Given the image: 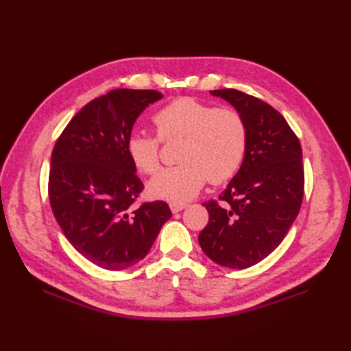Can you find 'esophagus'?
Returning a JSON list of instances; mask_svg holds the SVG:
<instances>
[{
	"instance_id": "esophagus-1",
	"label": "esophagus",
	"mask_w": 351,
	"mask_h": 351,
	"mask_svg": "<svg viewBox=\"0 0 351 351\" xmlns=\"http://www.w3.org/2000/svg\"><path fill=\"white\" fill-rule=\"evenodd\" d=\"M170 210H171V213H180V211H182L184 208H187V204H180V202H171L170 205Z\"/></svg>"
}]
</instances>
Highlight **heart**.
<instances>
[{"mask_svg":"<svg viewBox=\"0 0 351 351\" xmlns=\"http://www.w3.org/2000/svg\"><path fill=\"white\" fill-rule=\"evenodd\" d=\"M156 136L132 132L126 154L140 173L154 175L160 169L161 142L184 138L178 160L182 164L161 170L147 184L149 196L169 202H187L206 181L221 184L232 178L245 155L247 128L232 108H217L195 98H178L152 117Z\"/></svg>","mask_w":351,"mask_h":351,"instance_id":"heart-1","label":"heart"}]
</instances>
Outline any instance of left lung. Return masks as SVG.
<instances>
[{
  "label": "left lung",
  "mask_w": 351,
  "mask_h": 351,
  "mask_svg": "<svg viewBox=\"0 0 351 351\" xmlns=\"http://www.w3.org/2000/svg\"><path fill=\"white\" fill-rule=\"evenodd\" d=\"M232 104L247 128L240 170L217 200L204 206L210 221L199 244L228 268L258 264L278 247L300 211L304 193L302 146L285 119L267 102L235 88L213 90Z\"/></svg>",
  "instance_id": "obj_1"
}]
</instances>
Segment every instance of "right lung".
<instances>
[{
    "instance_id": "add662e5",
    "label": "right lung",
    "mask_w": 351,
    "mask_h": 351,
    "mask_svg": "<svg viewBox=\"0 0 351 351\" xmlns=\"http://www.w3.org/2000/svg\"><path fill=\"white\" fill-rule=\"evenodd\" d=\"M156 90L114 88L71 119L51 155L48 196L68 241L106 270H123L143 259L164 223L166 202L134 206L143 190L126 154V140Z\"/></svg>"
}]
</instances>
